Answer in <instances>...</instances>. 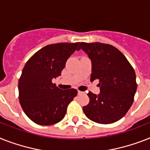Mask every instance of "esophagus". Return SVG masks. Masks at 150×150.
Returning <instances> with one entry per match:
<instances>
[{
  "mask_svg": "<svg viewBox=\"0 0 150 150\" xmlns=\"http://www.w3.org/2000/svg\"><path fill=\"white\" fill-rule=\"evenodd\" d=\"M84 93H85V92H81V91H78V94H79V95H83Z\"/></svg>",
  "mask_w": 150,
  "mask_h": 150,
  "instance_id": "1",
  "label": "esophagus"
}]
</instances>
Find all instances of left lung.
<instances>
[{
  "label": "left lung",
  "mask_w": 150,
  "mask_h": 150,
  "mask_svg": "<svg viewBox=\"0 0 150 150\" xmlns=\"http://www.w3.org/2000/svg\"><path fill=\"white\" fill-rule=\"evenodd\" d=\"M92 61L91 81L98 79L100 93L89 92V103L83 107L90 120L100 124L117 122L126 115L134 100L137 84L136 73L122 53L108 44L81 42Z\"/></svg>",
  "instance_id": "left-lung-1"
}]
</instances>
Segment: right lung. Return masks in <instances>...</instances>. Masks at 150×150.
<instances>
[{
    "label": "right lung",
    "mask_w": 150,
    "mask_h": 150,
    "mask_svg": "<svg viewBox=\"0 0 150 150\" xmlns=\"http://www.w3.org/2000/svg\"><path fill=\"white\" fill-rule=\"evenodd\" d=\"M79 45H48L31 56L24 65L18 81L19 101L27 116L36 124L50 126L62 120L68 105L77 96L76 89H60L52 80L60 76Z\"/></svg>",
    "instance_id": "right-lung-1"
}]
</instances>
